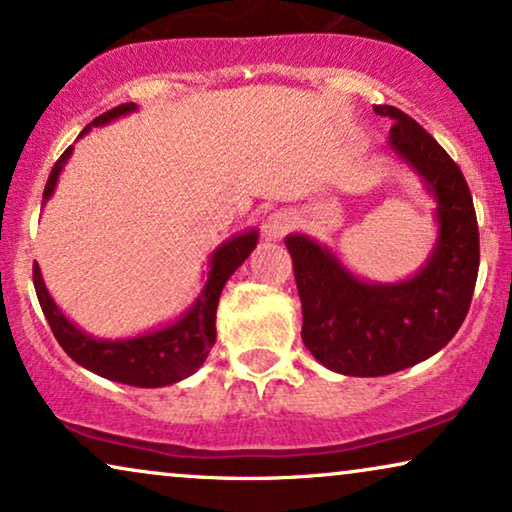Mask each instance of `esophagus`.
<instances>
[{
    "label": "esophagus",
    "instance_id": "34e87169",
    "mask_svg": "<svg viewBox=\"0 0 512 512\" xmlns=\"http://www.w3.org/2000/svg\"><path fill=\"white\" fill-rule=\"evenodd\" d=\"M293 228L291 214L286 212H272L268 219L263 221V237L265 240H282V237Z\"/></svg>",
    "mask_w": 512,
    "mask_h": 512
}]
</instances>
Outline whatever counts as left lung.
<instances>
[{
  "mask_svg": "<svg viewBox=\"0 0 512 512\" xmlns=\"http://www.w3.org/2000/svg\"><path fill=\"white\" fill-rule=\"evenodd\" d=\"M389 116V149L412 165L436 198L438 240L415 277L373 284L354 277L331 249L286 237L303 305V342L328 370L380 377L440 352L464 324L480 265V233L464 174L447 151L401 109Z\"/></svg>",
  "mask_w": 512,
  "mask_h": 512,
  "instance_id": "8db88e82",
  "label": "left lung"
}]
</instances>
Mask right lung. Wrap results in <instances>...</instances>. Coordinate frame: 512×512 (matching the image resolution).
Listing matches in <instances>:
<instances>
[{
    "mask_svg": "<svg viewBox=\"0 0 512 512\" xmlns=\"http://www.w3.org/2000/svg\"><path fill=\"white\" fill-rule=\"evenodd\" d=\"M135 109V102L118 104V107L104 111L102 116H97L93 123L86 125L79 137L86 135L90 128L107 125ZM72 149L74 146H69L62 153L58 163L53 165L51 174H48L44 202H48L53 195L62 167L72 156ZM256 242V230L235 235L233 240L223 242L212 254V261H209L205 289H202L198 300L188 307V312H184V317L160 328V331L137 335V338L128 340H97L93 335L83 333L53 303L37 263L32 268V279L39 305L44 310V317L51 326L55 340L79 366L88 368L90 373L100 377H107V380L130 384V387H167V384L193 375L205 363L209 349L216 340V305H219L223 286H226L230 275L247 261L251 251L256 249Z\"/></svg>",
    "mask_w": 512,
    "mask_h": 512,
    "instance_id": "1",
    "label": "right lung"
}]
</instances>
